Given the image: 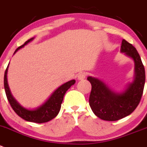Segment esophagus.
<instances>
[{
  "instance_id": "1",
  "label": "esophagus",
  "mask_w": 147,
  "mask_h": 147,
  "mask_svg": "<svg viewBox=\"0 0 147 147\" xmlns=\"http://www.w3.org/2000/svg\"><path fill=\"white\" fill-rule=\"evenodd\" d=\"M86 73L85 72H82V73H79V74H78V79L79 80H83V79H84L85 78H86Z\"/></svg>"
}]
</instances>
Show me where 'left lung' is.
<instances>
[{
    "mask_svg": "<svg viewBox=\"0 0 147 147\" xmlns=\"http://www.w3.org/2000/svg\"><path fill=\"white\" fill-rule=\"evenodd\" d=\"M121 52L134 61V78L122 92L110 89L105 82L92 76L87 80L92 84L89 105L100 119L115 121L129 115L140 102L145 84V69L136 49L125 40Z\"/></svg>",
    "mask_w": 147,
    "mask_h": 147,
    "instance_id": "left-lung-1",
    "label": "left lung"
}]
</instances>
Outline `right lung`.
<instances>
[{
	"mask_svg": "<svg viewBox=\"0 0 147 147\" xmlns=\"http://www.w3.org/2000/svg\"><path fill=\"white\" fill-rule=\"evenodd\" d=\"M34 38V37L29 39L24 44L18 47L15 50L13 55L18 50L24 47L28 43L32 41ZM8 65H9V63L7 66L6 70L5 71V74H4V89H5L7 99H8L10 105L13 108V110H14L15 113L25 121H29V122L37 123L48 122V121H51L52 119L55 118L59 113L60 110H61V103L63 100V97L65 95V92L72 85L76 83V81L73 79V80L63 84L52 93L50 97L42 105L34 109H28L21 105L16 101V99L13 97L11 92L10 91L9 86L8 84V80H7Z\"/></svg>",
	"mask_w": 147,
	"mask_h": 147,
	"instance_id": "obj_1",
	"label": "right lung"
}]
</instances>
